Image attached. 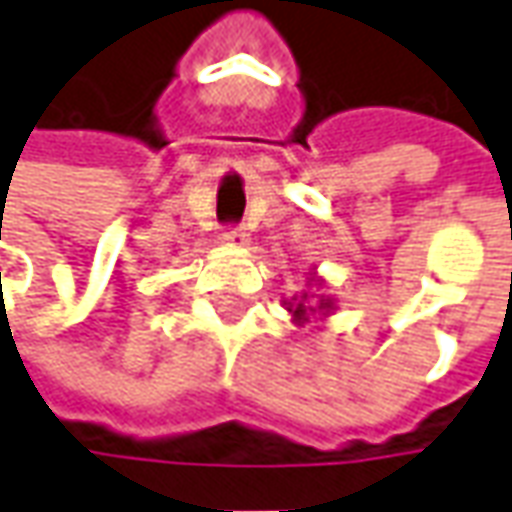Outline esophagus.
<instances>
[{"label":"esophagus","mask_w":512,"mask_h":512,"mask_svg":"<svg viewBox=\"0 0 512 512\" xmlns=\"http://www.w3.org/2000/svg\"><path fill=\"white\" fill-rule=\"evenodd\" d=\"M222 239L231 245V248H242V245H248V228H242V225H236V228H228L225 234H222Z\"/></svg>","instance_id":"34e87169"}]
</instances>
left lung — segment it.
I'll list each match as a JSON object with an SVG mask.
<instances>
[{
	"label": "left lung",
	"instance_id": "1",
	"mask_svg": "<svg viewBox=\"0 0 512 512\" xmlns=\"http://www.w3.org/2000/svg\"><path fill=\"white\" fill-rule=\"evenodd\" d=\"M309 281H315V287H323V278L312 276ZM287 312L292 315V323H309L312 317H329L334 312V298L329 295H315V292H303V295H295L292 301H284Z\"/></svg>",
	"mask_w": 512,
	"mask_h": 512
}]
</instances>
